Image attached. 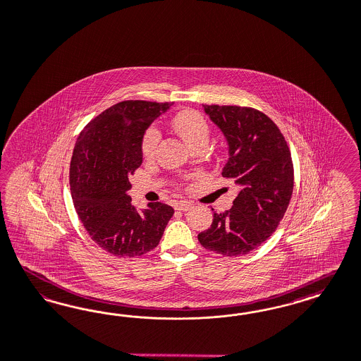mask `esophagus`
Instances as JSON below:
<instances>
[{"mask_svg":"<svg viewBox=\"0 0 361 361\" xmlns=\"http://www.w3.org/2000/svg\"><path fill=\"white\" fill-rule=\"evenodd\" d=\"M190 208H192V204L188 202V201H180V202L174 204V209L176 211L185 212L189 211Z\"/></svg>","mask_w":361,"mask_h":361,"instance_id":"esophagus-1","label":"esophagus"}]
</instances>
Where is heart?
Returning <instances> with one entry per match:
<instances>
[{"instance_id":"1","label":"heart","mask_w":361,"mask_h":361,"mask_svg":"<svg viewBox=\"0 0 361 361\" xmlns=\"http://www.w3.org/2000/svg\"><path fill=\"white\" fill-rule=\"evenodd\" d=\"M172 128L174 132L181 137L190 149L200 147V145H208L211 129L207 120L196 111H183L177 113L172 120ZM160 141V133L157 129L149 128L142 137L141 152L145 159H152L154 156L156 148Z\"/></svg>"}]
</instances>
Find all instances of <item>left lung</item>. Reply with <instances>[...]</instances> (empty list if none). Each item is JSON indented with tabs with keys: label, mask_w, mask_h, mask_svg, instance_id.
<instances>
[{
	"label": "left lung",
	"mask_w": 361,
	"mask_h": 361,
	"mask_svg": "<svg viewBox=\"0 0 361 361\" xmlns=\"http://www.w3.org/2000/svg\"><path fill=\"white\" fill-rule=\"evenodd\" d=\"M229 145L223 177L240 187L233 207L213 213L200 244L226 257L259 248L286 214L293 192V162L286 138L264 113L237 105H204ZM213 211V209H212Z\"/></svg>",
	"instance_id": "1"
}]
</instances>
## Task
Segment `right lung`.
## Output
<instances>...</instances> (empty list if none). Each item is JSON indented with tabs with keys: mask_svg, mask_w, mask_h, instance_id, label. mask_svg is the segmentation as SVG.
I'll use <instances>...</instances> for the list:
<instances>
[{
	"mask_svg": "<svg viewBox=\"0 0 361 361\" xmlns=\"http://www.w3.org/2000/svg\"><path fill=\"white\" fill-rule=\"evenodd\" d=\"M169 102L128 99L114 104L77 138L69 181L75 212L92 240L117 257H137L156 248L173 208L150 202L138 211L128 190L142 162L145 130Z\"/></svg>",
	"mask_w": 361,
	"mask_h": 361,
	"instance_id": "add662e5",
	"label": "right lung"
}]
</instances>
